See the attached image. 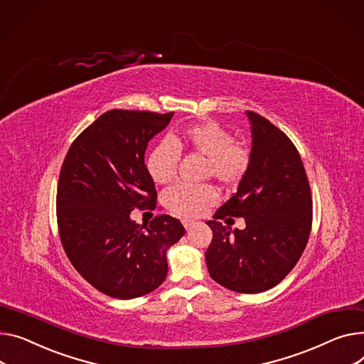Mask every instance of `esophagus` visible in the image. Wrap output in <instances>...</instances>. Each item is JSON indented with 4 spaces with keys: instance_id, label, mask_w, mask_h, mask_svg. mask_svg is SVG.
Returning a JSON list of instances; mask_svg holds the SVG:
<instances>
[{
    "instance_id": "34e87169",
    "label": "esophagus",
    "mask_w": 364,
    "mask_h": 364,
    "mask_svg": "<svg viewBox=\"0 0 364 364\" xmlns=\"http://www.w3.org/2000/svg\"><path fill=\"white\" fill-rule=\"evenodd\" d=\"M181 223H183V225H184L186 230H191L193 227H195V224H196L195 221H191V220H183Z\"/></svg>"
}]
</instances>
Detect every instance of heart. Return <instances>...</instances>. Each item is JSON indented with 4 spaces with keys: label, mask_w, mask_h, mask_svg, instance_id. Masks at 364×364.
I'll return each instance as SVG.
<instances>
[{
    "label": "heart",
    "mask_w": 364,
    "mask_h": 364,
    "mask_svg": "<svg viewBox=\"0 0 364 364\" xmlns=\"http://www.w3.org/2000/svg\"><path fill=\"white\" fill-rule=\"evenodd\" d=\"M181 148H188L206 159V177H213L224 187H235L249 171L252 154L243 143L234 140L230 130L216 121L184 127L174 139L165 137L149 152L146 168L158 184L171 183L178 169ZM218 199L210 184H177L165 193V205L184 218L199 216Z\"/></svg>",
    "instance_id": "b5f03b06"
}]
</instances>
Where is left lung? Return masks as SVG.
<instances>
[{"mask_svg": "<svg viewBox=\"0 0 364 364\" xmlns=\"http://www.w3.org/2000/svg\"><path fill=\"white\" fill-rule=\"evenodd\" d=\"M252 162L238 190L212 221L205 253L213 281L237 293L256 294L279 284L303 255L311 230V193L300 154L264 117L247 111ZM243 215L245 230L231 235L221 219Z\"/></svg>", "mask_w": 364, "mask_h": 364, "instance_id": "left-lung-1", "label": "left lung"}]
</instances>
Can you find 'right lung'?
<instances>
[{
    "label": "right lung",
    "mask_w": 364,
    "mask_h": 364,
    "mask_svg": "<svg viewBox=\"0 0 364 364\" xmlns=\"http://www.w3.org/2000/svg\"><path fill=\"white\" fill-rule=\"evenodd\" d=\"M173 115L107 111L75 139L61 165V245L75 269L109 297L129 300L156 289L168 272V247L186 232L165 213L141 225L130 218L134 209L156 208L144 152Z\"/></svg>",
    "instance_id": "add662e5"
}]
</instances>
